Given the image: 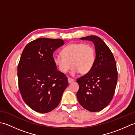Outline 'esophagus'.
Here are the masks:
<instances>
[{"label": "esophagus", "instance_id": "1", "mask_svg": "<svg viewBox=\"0 0 135 135\" xmlns=\"http://www.w3.org/2000/svg\"><path fill=\"white\" fill-rule=\"evenodd\" d=\"M68 82L69 84H71V83H73V82H74V79L71 78H68Z\"/></svg>", "mask_w": 135, "mask_h": 135}]
</instances>
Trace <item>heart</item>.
Wrapping results in <instances>:
<instances>
[{
  "instance_id": "1",
  "label": "heart",
  "mask_w": 135,
  "mask_h": 135,
  "mask_svg": "<svg viewBox=\"0 0 135 135\" xmlns=\"http://www.w3.org/2000/svg\"><path fill=\"white\" fill-rule=\"evenodd\" d=\"M61 54L62 55L54 54L53 61L62 73L68 72L72 65V75H75L79 72L86 74L90 71L95 61V49L89 44H71L63 49Z\"/></svg>"
}]
</instances>
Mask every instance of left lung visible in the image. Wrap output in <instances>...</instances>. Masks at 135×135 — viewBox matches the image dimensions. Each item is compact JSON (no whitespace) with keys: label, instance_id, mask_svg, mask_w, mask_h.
Instances as JSON below:
<instances>
[{"label":"left lung","instance_id":"1","mask_svg":"<svg viewBox=\"0 0 135 135\" xmlns=\"http://www.w3.org/2000/svg\"><path fill=\"white\" fill-rule=\"evenodd\" d=\"M81 39L93 43L96 58L89 72L76 80L79 86L77 99L86 110L100 111L108 105L115 93L118 79L116 62L111 51L99 36H88Z\"/></svg>","mask_w":135,"mask_h":135}]
</instances>
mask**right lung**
I'll use <instances>...</instances> for the list:
<instances>
[{"label":"right lung","instance_id":"right-lung-1","mask_svg":"<svg viewBox=\"0 0 135 135\" xmlns=\"http://www.w3.org/2000/svg\"><path fill=\"white\" fill-rule=\"evenodd\" d=\"M64 44L60 39L41 38L22 51L17 68L19 89L25 103L38 113L57 107L68 85L67 77L53 61L54 51Z\"/></svg>","mask_w":135,"mask_h":135}]
</instances>
